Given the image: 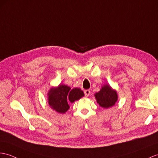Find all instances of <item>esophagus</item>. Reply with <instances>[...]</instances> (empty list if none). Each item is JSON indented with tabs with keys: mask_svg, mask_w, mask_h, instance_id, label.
Masks as SVG:
<instances>
[{
	"mask_svg": "<svg viewBox=\"0 0 158 158\" xmlns=\"http://www.w3.org/2000/svg\"><path fill=\"white\" fill-rule=\"evenodd\" d=\"M84 94H85V97H88V96H89V94H90V90H85L84 91Z\"/></svg>",
	"mask_w": 158,
	"mask_h": 158,
	"instance_id": "obj_1",
	"label": "esophagus"
}]
</instances>
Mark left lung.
I'll use <instances>...</instances> for the list:
<instances>
[{
	"label": "left lung",
	"mask_w": 158,
	"mask_h": 158,
	"mask_svg": "<svg viewBox=\"0 0 158 158\" xmlns=\"http://www.w3.org/2000/svg\"><path fill=\"white\" fill-rule=\"evenodd\" d=\"M95 98L99 105L103 108H109L113 106L117 101V92L112 90L109 85L102 87L101 90L95 94Z\"/></svg>",
	"instance_id": "8db88e82"
}]
</instances>
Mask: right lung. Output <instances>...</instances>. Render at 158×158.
<instances>
[{
  "instance_id": "obj_1",
  "label": "right lung",
  "mask_w": 158,
  "mask_h": 158,
  "mask_svg": "<svg viewBox=\"0 0 158 158\" xmlns=\"http://www.w3.org/2000/svg\"><path fill=\"white\" fill-rule=\"evenodd\" d=\"M84 92L80 88H71L66 85H60L52 88L48 93V102L53 110L59 113H64L70 108L68 102H74L82 98Z\"/></svg>"
}]
</instances>
